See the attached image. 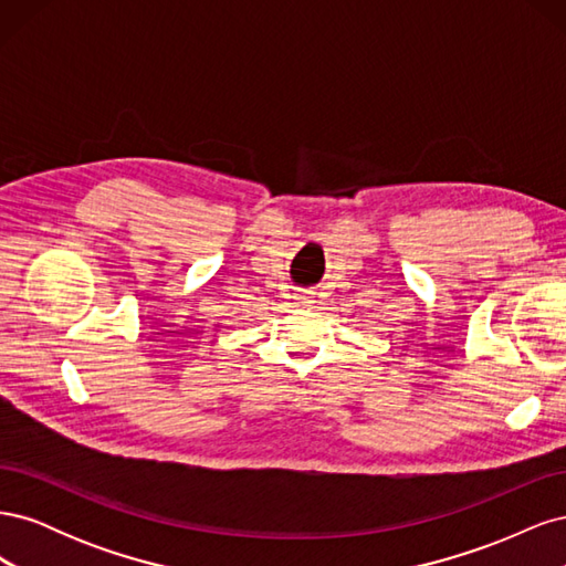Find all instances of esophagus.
<instances>
[{
    "instance_id": "obj_1",
    "label": "esophagus",
    "mask_w": 566,
    "mask_h": 566,
    "mask_svg": "<svg viewBox=\"0 0 566 566\" xmlns=\"http://www.w3.org/2000/svg\"><path fill=\"white\" fill-rule=\"evenodd\" d=\"M306 300V304H314V300L312 297H304Z\"/></svg>"
}]
</instances>
